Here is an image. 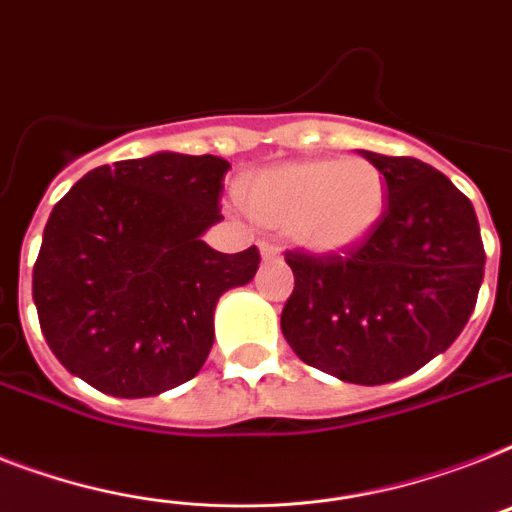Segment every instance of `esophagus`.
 <instances>
[{
  "label": "esophagus",
  "instance_id": "1",
  "mask_svg": "<svg viewBox=\"0 0 512 512\" xmlns=\"http://www.w3.org/2000/svg\"><path fill=\"white\" fill-rule=\"evenodd\" d=\"M260 255H263L265 263H268V260H276L278 247H276V244H270V242H260Z\"/></svg>",
  "mask_w": 512,
  "mask_h": 512
}]
</instances>
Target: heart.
<instances>
[{
	"mask_svg": "<svg viewBox=\"0 0 512 512\" xmlns=\"http://www.w3.org/2000/svg\"><path fill=\"white\" fill-rule=\"evenodd\" d=\"M247 207L263 226L292 231L313 255L363 244L384 218L386 178L371 160H305L265 170L249 186Z\"/></svg>",
	"mask_w": 512,
	"mask_h": 512,
	"instance_id": "heart-1",
	"label": "heart"
}]
</instances>
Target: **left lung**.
<instances>
[{"mask_svg": "<svg viewBox=\"0 0 512 512\" xmlns=\"http://www.w3.org/2000/svg\"><path fill=\"white\" fill-rule=\"evenodd\" d=\"M360 155L386 178L384 218L342 255L286 252L294 292L281 331L307 365L378 386L410 376L458 339L486 255L471 199L450 178L415 157Z\"/></svg>", "mask_w": 512, "mask_h": 512, "instance_id": "obj_1", "label": "left lung"}]
</instances>
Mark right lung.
Instances as JSON below:
<instances>
[{
    "label": "right lung",
    "mask_w": 512,
    "mask_h": 512,
    "mask_svg": "<svg viewBox=\"0 0 512 512\" xmlns=\"http://www.w3.org/2000/svg\"><path fill=\"white\" fill-rule=\"evenodd\" d=\"M228 160L155 152L89 170L54 205L33 265L41 334L73 376L112 397L184 384L213 347L220 294L249 284L257 247L202 242Z\"/></svg>",
    "instance_id": "1"
}]
</instances>
